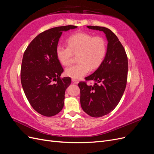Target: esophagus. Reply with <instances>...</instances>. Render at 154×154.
<instances>
[{"mask_svg":"<svg viewBox=\"0 0 154 154\" xmlns=\"http://www.w3.org/2000/svg\"><path fill=\"white\" fill-rule=\"evenodd\" d=\"M72 82H73V83H75V84H78V83H79V82H78V80H76V79H72Z\"/></svg>","mask_w":154,"mask_h":154,"instance_id":"esophagus-1","label":"esophagus"}]
</instances>
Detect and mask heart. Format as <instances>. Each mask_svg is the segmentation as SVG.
Returning <instances> with one entry per match:
<instances>
[{"instance_id":"obj_1","label":"heart","mask_w":154,"mask_h":154,"mask_svg":"<svg viewBox=\"0 0 154 154\" xmlns=\"http://www.w3.org/2000/svg\"><path fill=\"white\" fill-rule=\"evenodd\" d=\"M67 48L58 45L56 56L64 66L71 63L73 54H78V63L66 68V75L73 79H79L89 72L91 69L100 67L105 57L106 45L105 40L100 36H93L87 32H77L67 40Z\"/></svg>"}]
</instances>
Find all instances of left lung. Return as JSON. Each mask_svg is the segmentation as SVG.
Segmentation results:
<instances>
[{"instance_id": "1", "label": "left lung", "mask_w": 154, "mask_h": 154, "mask_svg": "<svg viewBox=\"0 0 154 154\" xmlns=\"http://www.w3.org/2000/svg\"><path fill=\"white\" fill-rule=\"evenodd\" d=\"M87 27L104 32L108 40L103 62L85 78L94 81V85H87L86 82L78 83L82 109L91 117L100 118L112 111L122 98L127 85L128 58L123 46L111 30L100 26Z\"/></svg>"}]
</instances>
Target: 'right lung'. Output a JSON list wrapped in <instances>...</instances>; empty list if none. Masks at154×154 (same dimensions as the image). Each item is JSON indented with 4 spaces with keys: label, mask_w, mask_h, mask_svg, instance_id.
Returning a JSON list of instances; mask_svg holds the SVG:
<instances>
[{
    "label": "right lung",
    "mask_w": 154,
    "mask_h": 154,
    "mask_svg": "<svg viewBox=\"0 0 154 154\" xmlns=\"http://www.w3.org/2000/svg\"><path fill=\"white\" fill-rule=\"evenodd\" d=\"M76 27L60 26L41 32L31 42L23 56V90L32 108L44 116L57 114L63 107L65 92L71 79L60 78L63 69L56 56V48L62 32Z\"/></svg>",
    "instance_id": "obj_1"
}]
</instances>
